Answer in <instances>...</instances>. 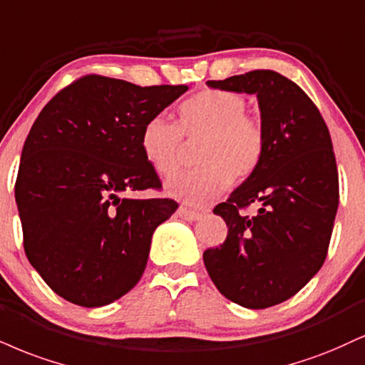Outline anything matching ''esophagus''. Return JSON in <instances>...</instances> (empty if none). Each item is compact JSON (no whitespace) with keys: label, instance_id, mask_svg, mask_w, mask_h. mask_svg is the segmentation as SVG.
<instances>
[{"label":"esophagus","instance_id":"1","mask_svg":"<svg viewBox=\"0 0 365 365\" xmlns=\"http://www.w3.org/2000/svg\"><path fill=\"white\" fill-rule=\"evenodd\" d=\"M178 216L182 217V219H185V221H199V219L202 217V212H197V210H192V209H188V207H180L178 209Z\"/></svg>","mask_w":365,"mask_h":365}]
</instances>
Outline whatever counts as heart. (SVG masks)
Returning <instances> with one entry per match:
<instances>
[{
	"label": "heart",
	"mask_w": 365,
	"mask_h": 365,
	"mask_svg": "<svg viewBox=\"0 0 365 365\" xmlns=\"http://www.w3.org/2000/svg\"><path fill=\"white\" fill-rule=\"evenodd\" d=\"M180 125L155 115L140 130V149L161 177H171L183 161V135L202 139L199 168L170 180L166 192L192 207H204L260 165L265 133L260 122L247 115V102L235 91L205 90L180 105Z\"/></svg>",
	"instance_id": "b5f03b06"
}]
</instances>
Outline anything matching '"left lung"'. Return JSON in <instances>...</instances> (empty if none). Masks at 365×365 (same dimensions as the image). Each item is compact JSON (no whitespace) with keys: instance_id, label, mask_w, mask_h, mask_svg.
Wrapping results in <instances>:
<instances>
[{"instance_id":"8db88e82","label":"left lung","mask_w":365,"mask_h":365,"mask_svg":"<svg viewBox=\"0 0 365 365\" xmlns=\"http://www.w3.org/2000/svg\"><path fill=\"white\" fill-rule=\"evenodd\" d=\"M207 86L255 95L265 133L260 165L214 207L227 225L221 247L204 252L219 292L248 309L297 294L322 269L338 209L333 144L313 100L296 83L257 69ZM259 205L255 217L240 209Z\"/></svg>"}]
</instances>
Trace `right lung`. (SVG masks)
I'll return each instance as SVG.
<instances>
[{
  "label": "right lung",
  "instance_id": "obj_1",
  "mask_svg": "<svg viewBox=\"0 0 365 365\" xmlns=\"http://www.w3.org/2000/svg\"><path fill=\"white\" fill-rule=\"evenodd\" d=\"M187 90L88 74L35 118L15 199L25 255L57 296L100 308L139 282L153 232L178 207L171 199L127 197L161 187L140 130Z\"/></svg>",
  "mask_w": 365,
  "mask_h": 365
}]
</instances>
